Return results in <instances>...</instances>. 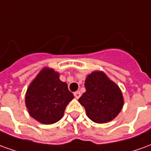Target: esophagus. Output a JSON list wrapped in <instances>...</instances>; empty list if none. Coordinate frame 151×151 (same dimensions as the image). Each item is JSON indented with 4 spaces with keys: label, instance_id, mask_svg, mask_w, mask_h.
<instances>
[{
    "label": "esophagus",
    "instance_id": "obj_1",
    "mask_svg": "<svg viewBox=\"0 0 151 151\" xmlns=\"http://www.w3.org/2000/svg\"><path fill=\"white\" fill-rule=\"evenodd\" d=\"M73 95H74V97L76 99H79L81 97V92L80 91H76L73 93Z\"/></svg>",
    "mask_w": 151,
    "mask_h": 151
}]
</instances>
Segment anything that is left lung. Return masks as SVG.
<instances>
[{"label":"left lung","instance_id":"obj_1","mask_svg":"<svg viewBox=\"0 0 151 151\" xmlns=\"http://www.w3.org/2000/svg\"><path fill=\"white\" fill-rule=\"evenodd\" d=\"M85 87L86 92L78 101L92 121L104 124L118 116L123 108V95L120 87L104 72L90 73L86 78Z\"/></svg>","mask_w":151,"mask_h":151}]
</instances>
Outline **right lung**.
Segmentation results:
<instances>
[{"instance_id":"add662e5","label":"right lung","mask_w":151,"mask_h":151,"mask_svg":"<svg viewBox=\"0 0 151 151\" xmlns=\"http://www.w3.org/2000/svg\"><path fill=\"white\" fill-rule=\"evenodd\" d=\"M73 98L68 85L60 80L59 73L45 67L28 86L25 103L35 120L52 124L62 118L66 106Z\"/></svg>"}]
</instances>
